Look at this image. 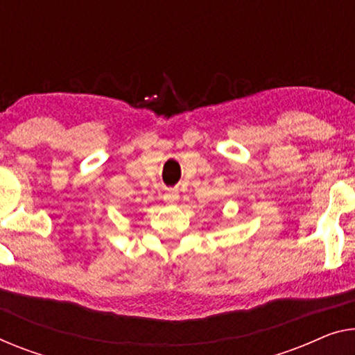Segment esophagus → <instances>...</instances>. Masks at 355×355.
Here are the masks:
<instances>
[{
	"instance_id": "esophagus-1",
	"label": "esophagus",
	"mask_w": 355,
	"mask_h": 355,
	"mask_svg": "<svg viewBox=\"0 0 355 355\" xmlns=\"http://www.w3.org/2000/svg\"><path fill=\"white\" fill-rule=\"evenodd\" d=\"M166 199H167L168 202H171V204H175V202H178V199H180V194H178L177 189H171V191L167 193Z\"/></svg>"
}]
</instances>
